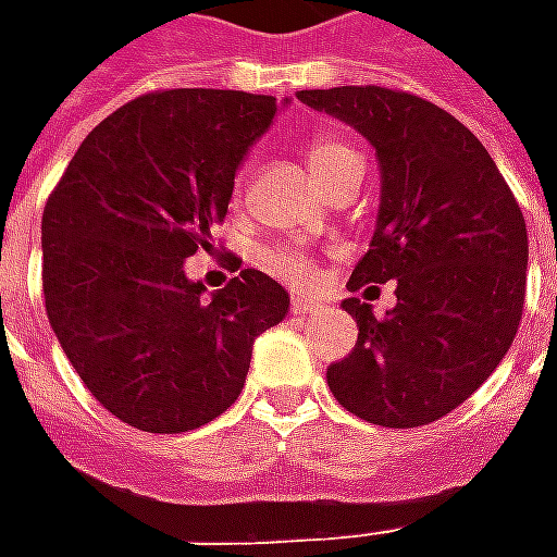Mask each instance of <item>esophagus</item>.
<instances>
[{
	"instance_id": "obj_1",
	"label": "esophagus",
	"mask_w": 557,
	"mask_h": 557,
	"mask_svg": "<svg viewBox=\"0 0 557 557\" xmlns=\"http://www.w3.org/2000/svg\"><path fill=\"white\" fill-rule=\"evenodd\" d=\"M289 310L295 315H315L319 310H322V307H319V304H313V301H307V298H292Z\"/></svg>"
}]
</instances>
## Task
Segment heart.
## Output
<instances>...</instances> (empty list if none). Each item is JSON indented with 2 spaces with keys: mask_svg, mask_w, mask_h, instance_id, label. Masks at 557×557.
<instances>
[{
  "mask_svg": "<svg viewBox=\"0 0 557 557\" xmlns=\"http://www.w3.org/2000/svg\"><path fill=\"white\" fill-rule=\"evenodd\" d=\"M304 158H307V166L315 175V182L325 187L339 170H346L351 160H361L358 158V151L351 146H346L343 139L337 137H327V134H319L307 143L304 148ZM238 187H242V178H238ZM265 262L271 271H277L280 277H286L289 283H310L313 280V259L298 250V247H280V250H271L265 256Z\"/></svg>",
  "mask_w": 557,
  "mask_h": 557,
  "instance_id": "heart-1",
  "label": "heart"
}]
</instances>
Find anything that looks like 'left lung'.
Segmentation results:
<instances>
[{
  "label": "left lung",
  "instance_id": "obj_1",
  "mask_svg": "<svg viewBox=\"0 0 557 557\" xmlns=\"http://www.w3.org/2000/svg\"><path fill=\"white\" fill-rule=\"evenodd\" d=\"M298 101L351 125L375 148L382 196L349 292L397 283V307L346 298L358 322L327 387L361 420L411 430L478 391L510 349L525 304L528 230L502 172L471 131L409 91L339 86Z\"/></svg>",
  "mask_w": 557,
  "mask_h": 557
}]
</instances>
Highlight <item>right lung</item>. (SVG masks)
Listing matches in <instances>:
<instances>
[{
  "instance_id": "1",
  "label": "right lung",
  "mask_w": 557,
  "mask_h": 557,
  "mask_svg": "<svg viewBox=\"0 0 557 557\" xmlns=\"http://www.w3.org/2000/svg\"><path fill=\"white\" fill-rule=\"evenodd\" d=\"M280 107L232 89L143 95L83 139L47 199L50 327L91 397L137 430L187 432L223 414L256 337L289 313V292L253 268L211 298L184 274L187 256L214 247L235 172Z\"/></svg>"
}]
</instances>
